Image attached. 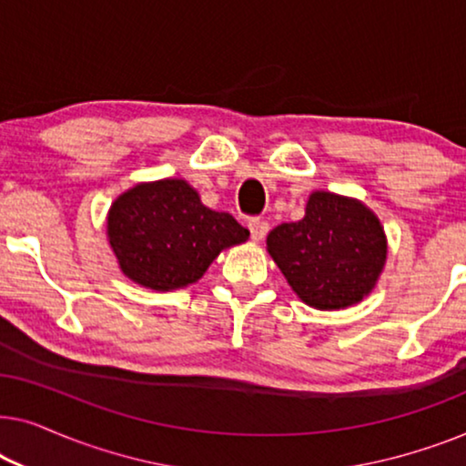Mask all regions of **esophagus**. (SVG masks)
<instances>
[{
    "mask_svg": "<svg viewBox=\"0 0 466 466\" xmlns=\"http://www.w3.org/2000/svg\"><path fill=\"white\" fill-rule=\"evenodd\" d=\"M248 228H250V235L254 241H260L269 231V225H267V220L263 218H250L248 220Z\"/></svg>",
    "mask_w": 466,
    "mask_h": 466,
    "instance_id": "34e87169",
    "label": "esophagus"
}]
</instances>
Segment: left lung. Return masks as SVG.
Listing matches in <instances>:
<instances>
[{"label": "left lung", "instance_id": "left-lung-1", "mask_svg": "<svg viewBox=\"0 0 466 466\" xmlns=\"http://www.w3.org/2000/svg\"><path fill=\"white\" fill-rule=\"evenodd\" d=\"M267 250L305 303L341 309L362 301L378 282L386 235L360 201L318 190L301 220L273 228Z\"/></svg>", "mask_w": 466, "mask_h": 466}]
</instances>
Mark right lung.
I'll return each instance as SVG.
<instances>
[{
    "label": "right lung",
    "instance_id": "1",
    "mask_svg": "<svg viewBox=\"0 0 466 466\" xmlns=\"http://www.w3.org/2000/svg\"><path fill=\"white\" fill-rule=\"evenodd\" d=\"M107 238L120 269L152 290H176L199 279L220 250L250 231L231 214L206 208L184 180L137 184L112 203Z\"/></svg>",
    "mask_w": 466,
    "mask_h": 466
}]
</instances>
